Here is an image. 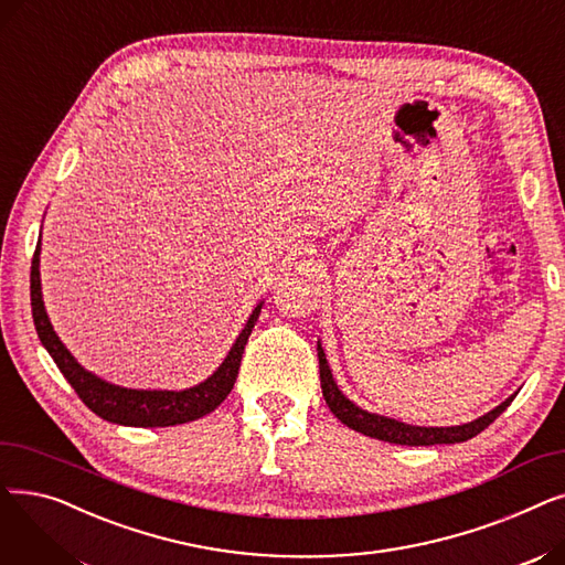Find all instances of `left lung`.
Listing matches in <instances>:
<instances>
[{
    "label": "left lung",
    "mask_w": 565,
    "mask_h": 565,
    "mask_svg": "<svg viewBox=\"0 0 565 565\" xmlns=\"http://www.w3.org/2000/svg\"><path fill=\"white\" fill-rule=\"evenodd\" d=\"M318 364H320V387L324 403L330 405L334 412V417L345 424L348 428L358 430L362 435L390 441V444H401V447H433V444H456V441H467L471 437H477L481 430H486L499 414L507 409L518 394L490 409L483 417L473 419L462 426H449V428H426V426H409L390 417H380V414L366 412L362 407L354 405L350 398L343 396V392L337 387V382L332 377V371L328 366V360H324V352L318 343Z\"/></svg>",
    "instance_id": "1"
}]
</instances>
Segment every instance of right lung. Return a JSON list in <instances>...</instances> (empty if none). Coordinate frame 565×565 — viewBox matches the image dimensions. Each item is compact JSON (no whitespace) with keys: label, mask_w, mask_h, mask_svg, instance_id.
Here are the masks:
<instances>
[{"label":"right lung","mask_w":565,"mask_h":565,"mask_svg":"<svg viewBox=\"0 0 565 565\" xmlns=\"http://www.w3.org/2000/svg\"><path fill=\"white\" fill-rule=\"evenodd\" d=\"M39 254H41V241L32 260V313H34L39 339L50 352V358L54 360L58 371H62L64 377L71 382V387L82 398V403L92 412H96L100 419L118 426H139V428L178 426V424H188L205 417V414H211L231 394L237 371H241V360H243L247 339L258 320L263 302L256 305V309L252 311L245 330L235 339L233 348L228 350L226 360L220 364V369L207 380L199 382L196 387H190L183 392L126 390L82 369L68 352V348L58 341L43 307Z\"/></svg>","instance_id":"obj_1"}]
</instances>
